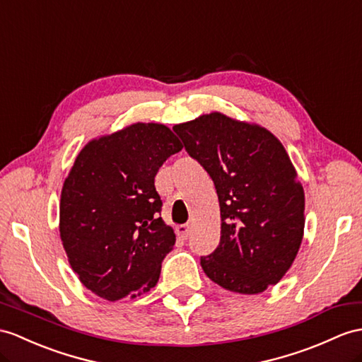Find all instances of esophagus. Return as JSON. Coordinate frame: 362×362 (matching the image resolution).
I'll list each match as a JSON object with an SVG mask.
<instances>
[{"label": "esophagus", "mask_w": 362, "mask_h": 362, "mask_svg": "<svg viewBox=\"0 0 362 362\" xmlns=\"http://www.w3.org/2000/svg\"><path fill=\"white\" fill-rule=\"evenodd\" d=\"M176 233L181 238V240H187V236L190 233V226L189 224H181L176 227Z\"/></svg>", "instance_id": "esophagus-1"}]
</instances>
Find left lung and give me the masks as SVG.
I'll return each instance as SVG.
<instances>
[{"mask_svg": "<svg viewBox=\"0 0 362 362\" xmlns=\"http://www.w3.org/2000/svg\"><path fill=\"white\" fill-rule=\"evenodd\" d=\"M173 130L210 175L221 210V240L201 257L202 270L236 293L276 284L304 233V190L283 144L269 130L218 112Z\"/></svg>", "mask_w": 362, "mask_h": 362, "instance_id": "left-lung-1", "label": "left lung"}]
</instances>
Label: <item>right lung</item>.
Masks as SVG:
<instances>
[{
	"label": "right lung",
	"mask_w": 362,
	"mask_h": 362,
	"mask_svg": "<svg viewBox=\"0 0 362 362\" xmlns=\"http://www.w3.org/2000/svg\"><path fill=\"white\" fill-rule=\"evenodd\" d=\"M181 148L169 127L136 122L76 156L61 192L59 235L79 281L100 298H135L160 279L176 238L155 176Z\"/></svg>",
	"instance_id": "obj_1"
}]
</instances>
